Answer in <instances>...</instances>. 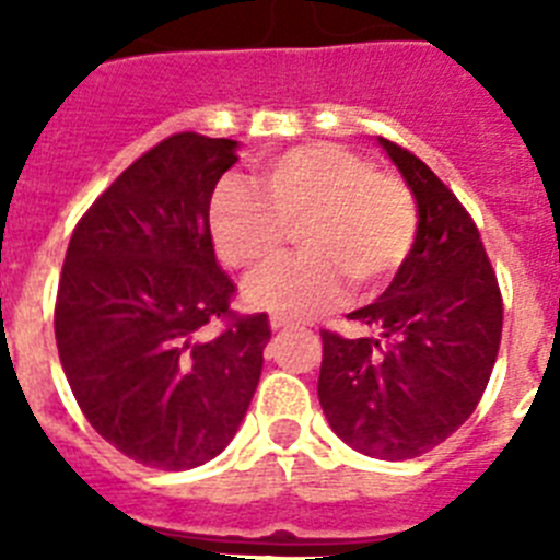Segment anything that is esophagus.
<instances>
[{
  "mask_svg": "<svg viewBox=\"0 0 560 560\" xmlns=\"http://www.w3.org/2000/svg\"><path fill=\"white\" fill-rule=\"evenodd\" d=\"M289 319H285V316H271V330H285V328H289Z\"/></svg>",
  "mask_w": 560,
  "mask_h": 560,
  "instance_id": "1",
  "label": "esophagus"
}]
</instances>
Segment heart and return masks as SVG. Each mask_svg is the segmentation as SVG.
Returning <instances> with one entry per match:
<instances>
[{
    "instance_id": "1",
    "label": "heart",
    "mask_w": 560,
    "mask_h": 560,
    "mask_svg": "<svg viewBox=\"0 0 560 560\" xmlns=\"http://www.w3.org/2000/svg\"><path fill=\"white\" fill-rule=\"evenodd\" d=\"M415 224L407 187L330 142L277 156L260 190L221 182L210 201L215 249L241 271H264L289 249L291 232H300L305 255L246 285V303L294 319L334 305L341 280L355 294L384 283L407 260Z\"/></svg>"
}]
</instances>
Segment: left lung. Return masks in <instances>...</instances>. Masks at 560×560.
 I'll use <instances>...</instances> for the list:
<instances>
[{
  "mask_svg": "<svg viewBox=\"0 0 560 560\" xmlns=\"http://www.w3.org/2000/svg\"><path fill=\"white\" fill-rule=\"evenodd\" d=\"M418 205V232L387 291L348 319L370 336L323 330L319 404L350 448L412 459L477 409L502 339V294L477 224L407 148L378 137Z\"/></svg>",
  "mask_w": 560,
  "mask_h": 560,
  "instance_id": "left-lung-1",
  "label": "left lung"
}]
</instances>
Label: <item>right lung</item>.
<instances>
[{
	"mask_svg": "<svg viewBox=\"0 0 560 560\" xmlns=\"http://www.w3.org/2000/svg\"><path fill=\"white\" fill-rule=\"evenodd\" d=\"M235 140L173 133L112 182L63 257L56 341L78 407L117 452L162 471L219 457L264 370L269 316H237L210 199ZM226 318L219 337L206 325Z\"/></svg>",
	"mask_w": 560,
	"mask_h": 560,
	"instance_id": "right-lung-1",
	"label": "right lung"
}]
</instances>
